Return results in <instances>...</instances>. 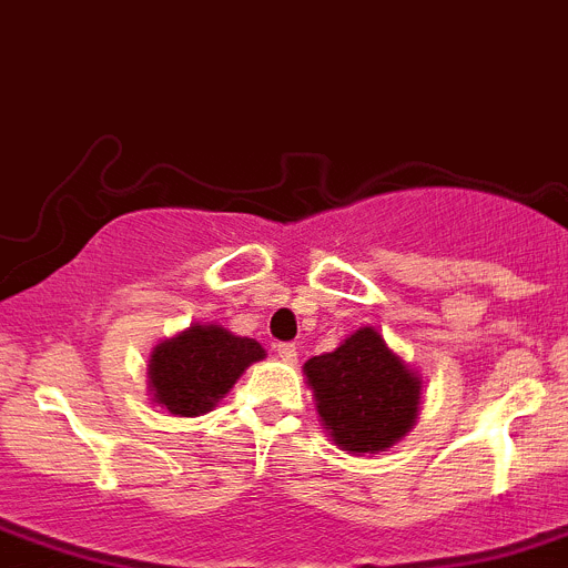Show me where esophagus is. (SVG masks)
Listing matches in <instances>:
<instances>
[{"label": "esophagus", "mask_w": 568, "mask_h": 568, "mask_svg": "<svg viewBox=\"0 0 568 568\" xmlns=\"http://www.w3.org/2000/svg\"><path fill=\"white\" fill-rule=\"evenodd\" d=\"M277 356H280V362L296 364V344H291V342L277 344Z\"/></svg>", "instance_id": "esophagus-1"}]
</instances>
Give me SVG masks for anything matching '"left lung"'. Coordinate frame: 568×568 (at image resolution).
<instances>
[{
    "label": "left lung",
    "mask_w": 568,
    "mask_h": 568,
    "mask_svg": "<svg viewBox=\"0 0 568 568\" xmlns=\"http://www.w3.org/2000/svg\"><path fill=\"white\" fill-rule=\"evenodd\" d=\"M316 412L347 454H378L406 437L420 409V378L386 347L375 327H362L333 353L305 362Z\"/></svg>",
    "instance_id": "1"
}]
</instances>
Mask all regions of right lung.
Instances as JSON below:
<instances>
[{
    "instance_id": "obj_1",
    "label": "right lung",
    "mask_w": 568,
    "mask_h": 568,
    "mask_svg": "<svg viewBox=\"0 0 568 568\" xmlns=\"http://www.w3.org/2000/svg\"><path fill=\"white\" fill-rule=\"evenodd\" d=\"M266 349L254 338L235 336L221 325H190L156 344L148 362V386L159 406L179 417H199L235 386L248 364Z\"/></svg>"
}]
</instances>
